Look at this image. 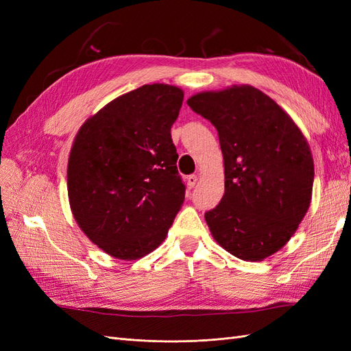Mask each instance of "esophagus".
Wrapping results in <instances>:
<instances>
[{"mask_svg":"<svg viewBox=\"0 0 351 351\" xmlns=\"http://www.w3.org/2000/svg\"><path fill=\"white\" fill-rule=\"evenodd\" d=\"M196 183H197V176L192 174V176H189V177H187V186H189V189L195 187V186H196Z\"/></svg>","mask_w":351,"mask_h":351,"instance_id":"34e87169","label":"esophagus"}]
</instances>
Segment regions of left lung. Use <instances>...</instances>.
<instances>
[{
    "instance_id": "left-lung-1",
    "label": "left lung",
    "mask_w": 351,
    "mask_h": 351,
    "mask_svg": "<svg viewBox=\"0 0 351 351\" xmlns=\"http://www.w3.org/2000/svg\"><path fill=\"white\" fill-rule=\"evenodd\" d=\"M218 132L226 192L205 214L219 246L263 261L291 239L312 200L309 143L291 117L259 89L241 84L187 99Z\"/></svg>"
}]
</instances>
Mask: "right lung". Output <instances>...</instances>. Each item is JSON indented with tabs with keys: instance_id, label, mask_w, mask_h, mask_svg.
I'll use <instances>...</instances> for the list:
<instances>
[{
	"instance_id": "1",
	"label": "right lung",
	"mask_w": 351,
	"mask_h": 351,
	"mask_svg": "<svg viewBox=\"0 0 351 351\" xmlns=\"http://www.w3.org/2000/svg\"><path fill=\"white\" fill-rule=\"evenodd\" d=\"M184 93L143 84L83 123L67 165L69 202L92 243L123 261L164 241L184 202L171 125Z\"/></svg>"
}]
</instances>
